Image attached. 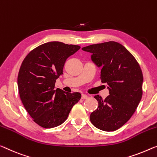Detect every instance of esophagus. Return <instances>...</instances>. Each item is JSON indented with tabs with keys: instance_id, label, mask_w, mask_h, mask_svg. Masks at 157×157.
<instances>
[{
	"instance_id": "obj_1",
	"label": "esophagus",
	"mask_w": 157,
	"mask_h": 157,
	"mask_svg": "<svg viewBox=\"0 0 157 157\" xmlns=\"http://www.w3.org/2000/svg\"><path fill=\"white\" fill-rule=\"evenodd\" d=\"M88 98V95H86V94H82L81 95V99H83V100H84V99H86Z\"/></svg>"
}]
</instances>
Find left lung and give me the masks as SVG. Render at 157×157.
<instances>
[{"instance_id": "left-lung-1", "label": "left lung", "mask_w": 157, "mask_h": 157, "mask_svg": "<svg viewBox=\"0 0 157 157\" xmlns=\"http://www.w3.org/2000/svg\"><path fill=\"white\" fill-rule=\"evenodd\" d=\"M92 53L91 59L102 67L100 78L107 84L109 95L95 98L98 107L90 120L98 129L114 131L124 126L136 112L143 95V76L136 58L121 44L109 41L82 48Z\"/></svg>"}]
</instances>
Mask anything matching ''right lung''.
Returning a JSON list of instances; mask_svg holds the SVG:
<instances>
[{"label": "right lung", "mask_w": 157, "mask_h": 157, "mask_svg": "<svg viewBox=\"0 0 157 157\" xmlns=\"http://www.w3.org/2000/svg\"><path fill=\"white\" fill-rule=\"evenodd\" d=\"M80 48L48 42L31 50L23 60L17 77L19 94L29 114L40 126L51 128L63 124L80 100L81 93L55 89L67 59Z\"/></svg>", "instance_id": "right-lung-1"}]
</instances>
